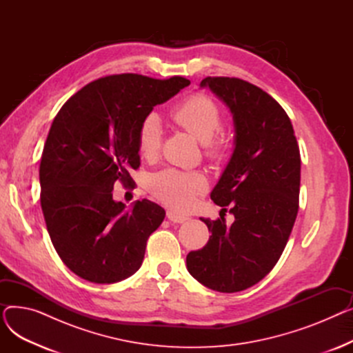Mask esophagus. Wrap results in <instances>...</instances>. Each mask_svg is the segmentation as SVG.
<instances>
[{"mask_svg": "<svg viewBox=\"0 0 353 353\" xmlns=\"http://www.w3.org/2000/svg\"><path fill=\"white\" fill-rule=\"evenodd\" d=\"M167 219H169L170 221H173V223H184V221H188L189 217L184 216V214H180L174 210H169L167 212Z\"/></svg>", "mask_w": 353, "mask_h": 353, "instance_id": "34e87169", "label": "esophagus"}]
</instances>
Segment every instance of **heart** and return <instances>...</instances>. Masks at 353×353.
Instances as JSON below:
<instances>
[{
  "label": "heart",
  "instance_id": "1",
  "mask_svg": "<svg viewBox=\"0 0 353 353\" xmlns=\"http://www.w3.org/2000/svg\"><path fill=\"white\" fill-rule=\"evenodd\" d=\"M173 120L197 141L206 144L209 153L220 154L221 147L214 143L221 125L217 105L206 96H193L179 104L172 113ZM161 144V123L156 114H148L137 132V150L144 159H153ZM206 180L200 173L167 169L153 176L152 192L165 205L176 209H189L196 196L205 190Z\"/></svg>",
  "mask_w": 353,
  "mask_h": 353
}]
</instances>
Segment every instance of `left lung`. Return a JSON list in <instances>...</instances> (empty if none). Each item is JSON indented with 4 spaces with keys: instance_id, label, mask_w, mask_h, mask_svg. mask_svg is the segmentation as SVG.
Here are the masks:
<instances>
[{
    "instance_id": "obj_1",
    "label": "left lung",
    "mask_w": 353,
    "mask_h": 353,
    "mask_svg": "<svg viewBox=\"0 0 353 353\" xmlns=\"http://www.w3.org/2000/svg\"><path fill=\"white\" fill-rule=\"evenodd\" d=\"M200 88H210L233 117V152L210 197L230 205L234 221L200 217L212 236L186 265L201 285L234 293L261 282L288 243L299 209L301 153L286 111L263 90L230 77H206Z\"/></svg>"
}]
</instances>
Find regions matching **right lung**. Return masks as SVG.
Instances as JSON below:
<instances>
[{
	"label": "right lung",
	"instance_id": "add662e5",
	"mask_svg": "<svg viewBox=\"0 0 353 353\" xmlns=\"http://www.w3.org/2000/svg\"><path fill=\"white\" fill-rule=\"evenodd\" d=\"M189 84L183 77L108 76L77 91L55 116L40 164L41 209L55 250L81 279L116 283L140 269L165 212L147 199L127 209L113 188L116 180L134 183L141 121Z\"/></svg>",
	"mask_w": 353,
	"mask_h": 353
}]
</instances>
